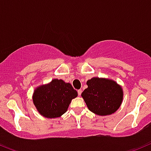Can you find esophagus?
Wrapping results in <instances>:
<instances>
[{"label":"esophagus","instance_id":"obj_1","mask_svg":"<svg viewBox=\"0 0 151 151\" xmlns=\"http://www.w3.org/2000/svg\"><path fill=\"white\" fill-rule=\"evenodd\" d=\"M82 91L81 90V89H80V90H78V94L79 96H81V94H82Z\"/></svg>","mask_w":151,"mask_h":151}]
</instances>
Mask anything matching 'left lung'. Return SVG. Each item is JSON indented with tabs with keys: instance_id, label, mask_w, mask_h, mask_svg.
Returning <instances> with one entry per match:
<instances>
[{
	"instance_id": "8db88e82",
	"label": "left lung",
	"mask_w": 151,
	"mask_h": 151,
	"mask_svg": "<svg viewBox=\"0 0 151 151\" xmlns=\"http://www.w3.org/2000/svg\"><path fill=\"white\" fill-rule=\"evenodd\" d=\"M82 97L92 113L107 116L118 110L123 99V91L115 81L94 77L87 82Z\"/></svg>"
}]
</instances>
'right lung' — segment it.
<instances>
[{"label":"right lung","mask_w":151,"mask_h":151,"mask_svg":"<svg viewBox=\"0 0 151 151\" xmlns=\"http://www.w3.org/2000/svg\"><path fill=\"white\" fill-rule=\"evenodd\" d=\"M78 93L62 79H53L50 83L35 88L32 100L38 113L46 118H57L67 111L71 101Z\"/></svg>","instance_id":"add662e5"}]
</instances>
